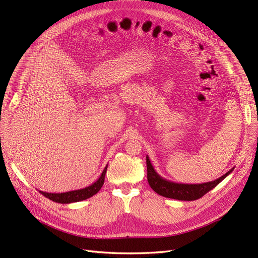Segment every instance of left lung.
Masks as SVG:
<instances>
[{"mask_svg":"<svg viewBox=\"0 0 258 258\" xmlns=\"http://www.w3.org/2000/svg\"><path fill=\"white\" fill-rule=\"evenodd\" d=\"M146 166H147V182L153 188L155 192H157L160 196L166 198L176 199V200H184V201H191L201 198L211 189H213L216 185L220 184L223 179L229 175L232 170H229L227 173L218 177L214 181L202 183V184H183V183H175L168 181V179L160 176L156 170L154 169L152 162L146 156Z\"/></svg>","mask_w":258,"mask_h":258,"instance_id":"1","label":"left lung"}]
</instances>
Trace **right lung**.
Returning <instances> with one entry per match:
<instances>
[{
	"instance_id": "add662e5",
	"label": "right lung",
	"mask_w": 258,
	"mask_h": 258,
	"mask_svg": "<svg viewBox=\"0 0 258 258\" xmlns=\"http://www.w3.org/2000/svg\"><path fill=\"white\" fill-rule=\"evenodd\" d=\"M106 169H107V166L104 168L103 172L101 173L100 177L97 179V181L95 183H92L91 185L85 187V188L71 190L67 192H58V194L46 192L42 190H40V192L46 198H48L54 202H58V204H72V202H79V201L86 200L92 197L93 195H96L101 189V187L103 186Z\"/></svg>"
}]
</instances>
